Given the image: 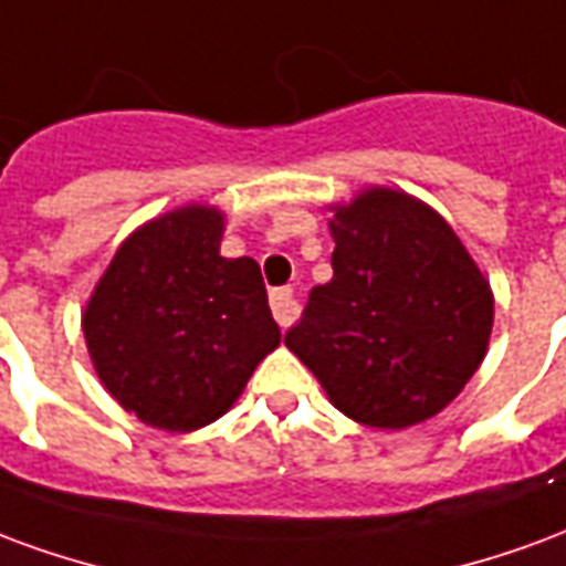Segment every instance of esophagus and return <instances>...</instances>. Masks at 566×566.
<instances>
[{
	"label": "esophagus",
	"instance_id": "esophagus-1",
	"mask_svg": "<svg viewBox=\"0 0 566 566\" xmlns=\"http://www.w3.org/2000/svg\"><path fill=\"white\" fill-rule=\"evenodd\" d=\"M271 313H274V319H277L283 328L295 323V316H298V301L292 295V289L283 286L271 292Z\"/></svg>",
	"mask_w": 566,
	"mask_h": 566
}]
</instances>
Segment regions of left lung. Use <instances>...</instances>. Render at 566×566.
I'll return each mask as SVG.
<instances>
[{
  "label": "left lung",
  "mask_w": 566,
  "mask_h": 566,
  "mask_svg": "<svg viewBox=\"0 0 566 566\" xmlns=\"http://www.w3.org/2000/svg\"><path fill=\"white\" fill-rule=\"evenodd\" d=\"M332 226L334 277L311 289L286 346L332 403L370 428L440 413L480 368L492 289L443 217L368 189Z\"/></svg>",
  "instance_id": "obj_1"
}]
</instances>
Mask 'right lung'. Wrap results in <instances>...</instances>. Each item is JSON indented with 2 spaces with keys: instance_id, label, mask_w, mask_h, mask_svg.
Here are the masks:
<instances>
[{
  "instance_id": "obj_1",
  "label": "right lung",
  "mask_w": 566,
  "mask_h": 566,
  "mask_svg": "<svg viewBox=\"0 0 566 566\" xmlns=\"http://www.w3.org/2000/svg\"><path fill=\"white\" fill-rule=\"evenodd\" d=\"M220 238V210L165 213L119 247L86 304L98 379L153 428L220 419L280 344L255 259H222Z\"/></svg>"
}]
</instances>
